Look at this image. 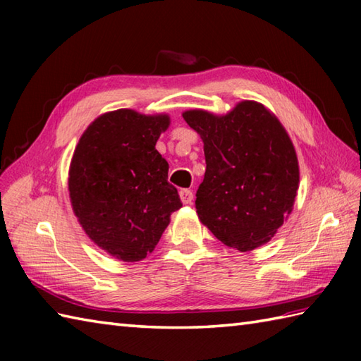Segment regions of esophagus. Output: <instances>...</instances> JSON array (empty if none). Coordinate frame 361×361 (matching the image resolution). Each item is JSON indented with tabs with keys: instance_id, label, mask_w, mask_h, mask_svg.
Segmentation results:
<instances>
[{
	"instance_id": "esophagus-1",
	"label": "esophagus",
	"mask_w": 361,
	"mask_h": 361,
	"mask_svg": "<svg viewBox=\"0 0 361 361\" xmlns=\"http://www.w3.org/2000/svg\"><path fill=\"white\" fill-rule=\"evenodd\" d=\"M180 198L185 204H190L194 200V192L190 189H181L180 190Z\"/></svg>"
}]
</instances>
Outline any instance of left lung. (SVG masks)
<instances>
[{
  "instance_id": "left-lung-1",
  "label": "left lung",
  "mask_w": 361,
  "mask_h": 361,
  "mask_svg": "<svg viewBox=\"0 0 361 361\" xmlns=\"http://www.w3.org/2000/svg\"><path fill=\"white\" fill-rule=\"evenodd\" d=\"M183 118L204 144L195 200L202 224L239 251L267 243L291 212L299 183L295 147L278 118L252 101L226 116L190 110Z\"/></svg>"
}]
</instances>
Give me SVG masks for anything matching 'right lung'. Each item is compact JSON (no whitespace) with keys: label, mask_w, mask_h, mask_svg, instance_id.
<instances>
[{"label":"right lung","mask_w":361,"mask_h":361,"mask_svg":"<svg viewBox=\"0 0 361 361\" xmlns=\"http://www.w3.org/2000/svg\"><path fill=\"white\" fill-rule=\"evenodd\" d=\"M169 116L116 110L82 135L70 169L73 209L90 239L124 262L153 251L181 208L167 181L169 164L155 149Z\"/></svg>","instance_id":"obj_1"}]
</instances>
